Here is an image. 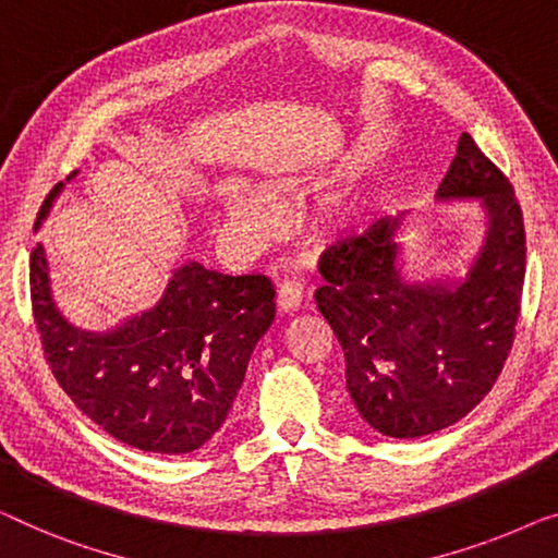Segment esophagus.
Here are the masks:
<instances>
[{
  "label": "esophagus",
  "instance_id": "1",
  "mask_svg": "<svg viewBox=\"0 0 558 558\" xmlns=\"http://www.w3.org/2000/svg\"><path fill=\"white\" fill-rule=\"evenodd\" d=\"M299 302H302V289L296 284H281L277 292V306L279 312H296Z\"/></svg>",
  "mask_w": 558,
  "mask_h": 558
}]
</instances>
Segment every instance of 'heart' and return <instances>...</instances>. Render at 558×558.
Returning <instances> with one entry per match:
<instances>
[{"label": "heart", "mask_w": 558, "mask_h": 558, "mask_svg": "<svg viewBox=\"0 0 558 558\" xmlns=\"http://www.w3.org/2000/svg\"><path fill=\"white\" fill-rule=\"evenodd\" d=\"M335 156V150L325 153V160ZM375 208V193L367 183H362L357 175L332 185V189L322 193L314 201L310 221L312 229L317 233H337L354 231L362 221H367L369 211ZM266 221H269V211L266 204L256 191L248 185L231 181L226 185V216L221 226V244L231 259H246L256 248L262 246Z\"/></svg>", "instance_id": "b5f03b06"}]
</instances>
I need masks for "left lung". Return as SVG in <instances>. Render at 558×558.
I'll return each mask as SVG.
<instances>
[{"instance_id": "1", "label": "left lung", "mask_w": 558, "mask_h": 558, "mask_svg": "<svg viewBox=\"0 0 558 558\" xmlns=\"http://www.w3.org/2000/svg\"><path fill=\"white\" fill-rule=\"evenodd\" d=\"M440 204L483 208L478 252L458 277L405 269V216L379 219L319 266L317 310L344 352L347 392L387 438H423L478 405L513 344L526 274V231L511 183L471 135L458 141Z\"/></svg>"}]
</instances>
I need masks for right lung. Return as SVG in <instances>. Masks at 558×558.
Instances as JSON below:
<instances>
[{
	"instance_id": "obj_1",
	"label": "right lung",
	"mask_w": 558,
	"mask_h": 558,
	"mask_svg": "<svg viewBox=\"0 0 558 558\" xmlns=\"http://www.w3.org/2000/svg\"><path fill=\"white\" fill-rule=\"evenodd\" d=\"M62 189L45 198L35 231ZM29 292L45 357L70 400L116 440L160 456L193 453L214 438L274 322L269 279L229 277L198 262L173 269L150 310L105 332L80 329L60 312L43 244L29 259Z\"/></svg>"
}]
</instances>
